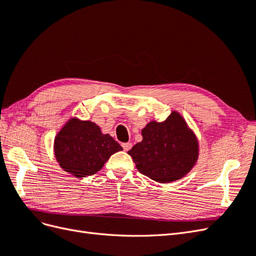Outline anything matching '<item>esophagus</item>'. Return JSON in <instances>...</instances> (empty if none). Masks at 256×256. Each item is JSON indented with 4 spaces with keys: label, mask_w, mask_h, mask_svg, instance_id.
<instances>
[{
    "label": "esophagus",
    "mask_w": 256,
    "mask_h": 256,
    "mask_svg": "<svg viewBox=\"0 0 256 256\" xmlns=\"http://www.w3.org/2000/svg\"><path fill=\"white\" fill-rule=\"evenodd\" d=\"M131 147H132V144H131L130 142H128V143H124V144H122V148H124V150H125V152L130 150H131Z\"/></svg>",
    "instance_id": "esophagus-1"
}]
</instances>
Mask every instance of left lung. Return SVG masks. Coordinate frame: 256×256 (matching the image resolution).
Listing matches in <instances>:
<instances>
[{"instance_id": "8db88e82", "label": "left lung", "mask_w": 256, "mask_h": 256, "mask_svg": "<svg viewBox=\"0 0 256 256\" xmlns=\"http://www.w3.org/2000/svg\"><path fill=\"white\" fill-rule=\"evenodd\" d=\"M143 140L128 152L138 171L168 184L187 175L198 159V140L180 112L164 122L152 120L142 129Z\"/></svg>"}]
</instances>
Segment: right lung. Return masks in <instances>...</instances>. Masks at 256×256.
Instances as JSON below:
<instances>
[{
  "label": "right lung",
  "mask_w": 256,
  "mask_h": 256,
  "mask_svg": "<svg viewBox=\"0 0 256 256\" xmlns=\"http://www.w3.org/2000/svg\"><path fill=\"white\" fill-rule=\"evenodd\" d=\"M54 154L60 166L76 178L102 170L113 154L122 147L90 120H68L54 138Z\"/></svg>",
  "instance_id": "obj_1"
}]
</instances>
